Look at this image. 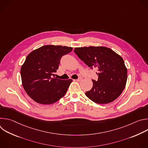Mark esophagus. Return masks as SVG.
<instances>
[{
    "label": "esophagus",
    "mask_w": 148,
    "mask_h": 148,
    "mask_svg": "<svg viewBox=\"0 0 148 148\" xmlns=\"http://www.w3.org/2000/svg\"><path fill=\"white\" fill-rule=\"evenodd\" d=\"M82 77H79V78H78V79H76V80H77V81H81V80H82Z\"/></svg>",
    "instance_id": "obj_1"
}]
</instances>
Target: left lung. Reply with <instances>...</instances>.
Listing matches in <instances>:
<instances>
[{
	"instance_id": "obj_1",
	"label": "left lung",
	"mask_w": 148,
	"mask_h": 148,
	"mask_svg": "<svg viewBox=\"0 0 148 148\" xmlns=\"http://www.w3.org/2000/svg\"><path fill=\"white\" fill-rule=\"evenodd\" d=\"M74 51L91 69L98 71V80L92 79V88L86 92V96L100 104L116 99L124 90L127 80V69L123 58L105 47H77Z\"/></svg>"
}]
</instances>
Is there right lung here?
Wrapping results in <instances>:
<instances>
[{
    "instance_id": "1",
    "label": "right lung",
    "mask_w": 148,
    "mask_h": 148,
    "mask_svg": "<svg viewBox=\"0 0 148 148\" xmlns=\"http://www.w3.org/2000/svg\"><path fill=\"white\" fill-rule=\"evenodd\" d=\"M72 50V47L47 45L27 56L20 74L25 91L34 101L51 104L64 96L73 79H57L55 73L61 57Z\"/></svg>"
}]
</instances>
